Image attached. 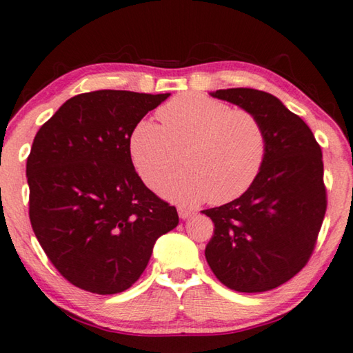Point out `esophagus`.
Instances as JSON below:
<instances>
[{
  "label": "esophagus",
  "instance_id": "obj_1",
  "mask_svg": "<svg viewBox=\"0 0 353 353\" xmlns=\"http://www.w3.org/2000/svg\"><path fill=\"white\" fill-rule=\"evenodd\" d=\"M177 213H179V217H181V219H183V221L188 219V217L191 216V211L187 210V208H179Z\"/></svg>",
  "mask_w": 353,
  "mask_h": 353
}]
</instances>
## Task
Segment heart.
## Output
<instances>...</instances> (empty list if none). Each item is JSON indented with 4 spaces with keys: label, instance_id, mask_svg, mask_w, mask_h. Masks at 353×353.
Here are the masks:
<instances>
[{
    "label": "heart",
    "instance_id": "b5f03b06",
    "mask_svg": "<svg viewBox=\"0 0 353 353\" xmlns=\"http://www.w3.org/2000/svg\"><path fill=\"white\" fill-rule=\"evenodd\" d=\"M159 119L162 125L137 123L130 151L139 176L152 188L183 150V168L159 185L166 201L193 207L210 199L221 205L252 187L267 154V136L256 115L187 92L160 108Z\"/></svg>",
    "mask_w": 353,
    "mask_h": 353
}]
</instances>
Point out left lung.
Returning a JSON list of instances; mask_svg holds the SVG:
<instances>
[{
	"label": "left lung",
	"instance_id": "obj_1",
	"mask_svg": "<svg viewBox=\"0 0 353 353\" xmlns=\"http://www.w3.org/2000/svg\"><path fill=\"white\" fill-rule=\"evenodd\" d=\"M210 95L259 119L267 154L245 193L202 211L214 222L205 258L232 290H273L301 272L315 248L327 207L323 152L304 120L274 95L250 88Z\"/></svg>",
	"mask_w": 353,
	"mask_h": 353
}]
</instances>
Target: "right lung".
Masks as SVG:
<instances>
[{
  "instance_id": "add662e5",
  "label": "right lung",
  "mask_w": 353,
  "mask_h": 353,
  "mask_svg": "<svg viewBox=\"0 0 353 353\" xmlns=\"http://www.w3.org/2000/svg\"><path fill=\"white\" fill-rule=\"evenodd\" d=\"M171 94L94 91L75 95L37 132L26 165L29 217L38 242L70 284L125 292L148 265L174 207L134 170V128Z\"/></svg>"
}]
</instances>
